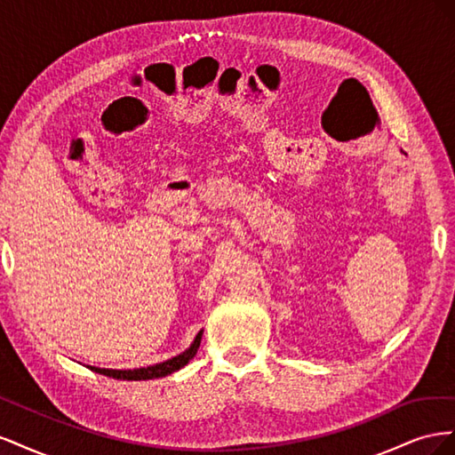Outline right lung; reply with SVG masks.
<instances>
[{
    "mask_svg": "<svg viewBox=\"0 0 455 455\" xmlns=\"http://www.w3.org/2000/svg\"><path fill=\"white\" fill-rule=\"evenodd\" d=\"M201 338H203V330L196 336L194 343H191L189 349L184 353L172 356V359L154 364V366H146V368H134V370H112V368H99V366H89L96 374H104L108 378L114 379H127V381H140V379H156V378H164L172 374V371L184 368L191 359H194L199 346H201Z\"/></svg>",
    "mask_w": 455,
    "mask_h": 455,
    "instance_id": "add662e5",
    "label": "right lung"
}]
</instances>
